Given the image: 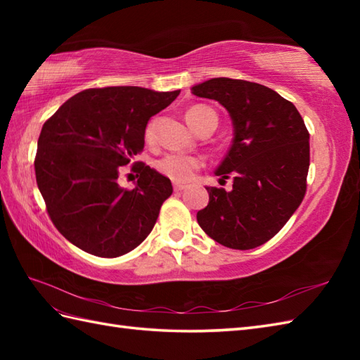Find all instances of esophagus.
<instances>
[{
	"label": "esophagus",
	"instance_id": "obj_1",
	"mask_svg": "<svg viewBox=\"0 0 360 360\" xmlns=\"http://www.w3.org/2000/svg\"><path fill=\"white\" fill-rule=\"evenodd\" d=\"M174 192L176 193H179V192H184V190H186V186H181V184H174Z\"/></svg>",
	"mask_w": 360,
	"mask_h": 360
}]
</instances>
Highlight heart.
<instances>
[{
    "instance_id": "b5f03b06",
    "label": "heart",
    "mask_w": 360,
    "mask_h": 360,
    "mask_svg": "<svg viewBox=\"0 0 360 360\" xmlns=\"http://www.w3.org/2000/svg\"><path fill=\"white\" fill-rule=\"evenodd\" d=\"M209 116H217L210 108L204 105H195L190 108L186 114V119L188 125L192 127L195 131H198L204 124ZM153 134H155V124H148L147 129H145V137L147 141L153 139ZM156 170L168 178L170 181L176 182V184H187L193 179L195 173L202 167V160L195 156H184V155H176V153H170V155H165L160 158L156 162Z\"/></svg>"
}]
</instances>
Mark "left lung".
Wrapping results in <instances>:
<instances>
[{
  "mask_svg": "<svg viewBox=\"0 0 360 360\" xmlns=\"http://www.w3.org/2000/svg\"><path fill=\"white\" fill-rule=\"evenodd\" d=\"M192 93L223 105L233 124L232 147L215 172L233 179L232 190L205 187L209 204L198 212V224L226 248L262 246L307 193L308 129L294 103L259 83L218 77Z\"/></svg>",
  "mask_w": 360,
  "mask_h": 360,
  "instance_id": "1",
  "label": "left lung"
}]
</instances>
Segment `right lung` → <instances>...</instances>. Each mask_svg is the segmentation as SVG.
Returning <instances> with one entry per match:
<instances>
[{"mask_svg": "<svg viewBox=\"0 0 360 360\" xmlns=\"http://www.w3.org/2000/svg\"><path fill=\"white\" fill-rule=\"evenodd\" d=\"M181 91L139 86L91 88L72 96L44 122L35 156L37 186L53 226L74 246L116 258L153 231L172 182L134 162L133 190L117 182L122 167L143 150L145 127Z\"/></svg>", "mask_w": 360, "mask_h": 360, "instance_id": "obj_1", "label": "right lung"}]
</instances>
